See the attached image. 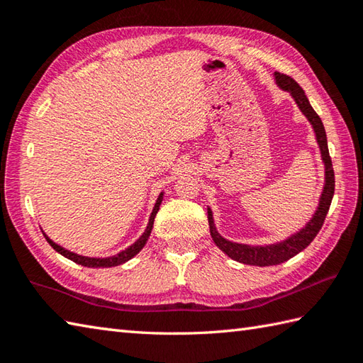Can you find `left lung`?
<instances>
[{"label":"left lung","instance_id":"1","mask_svg":"<svg viewBox=\"0 0 363 363\" xmlns=\"http://www.w3.org/2000/svg\"><path fill=\"white\" fill-rule=\"evenodd\" d=\"M274 81L277 84V87L285 90V91H289L291 98L295 99V103L298 104L299 111L304 113V117L309 120V123L313 128L315 138H317L318 148L321 152L323 164H325V187H323L317 211H315L313 217L307 221V225L303 229H299L298 233L290 235L289 238H285V240H282V242L264 245V246L237 243V242L228 240V238H225V237H221L218 234L217 228H215L211 207H207V220H209L211 235H212V240L215 242V245H217L223 252L228 254L230 259L240 262V264L256 265V267L279 265V264H282V262L291 259L293 256H296L298 252L307 248V246L311 245V242L320 233L323 223H325L330 201H333L334 187H335L333 160H330V156H329L326 130H325V126H323L321 118L318 117L317 112L313 111V107L311 106L309 99H307L304 90L298 86V82L295 79L290 78V76H287V74L276 72Z\"/></svg>","mask_w":363,"mask_h":363}]
</instances>
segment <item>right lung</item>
Wrapping results in <instances>:
<instances>
[{"label": "right lung", "mask_w": 363, "mask_h": 363, "mask_svg": "<svg viewBox=\"0 0 363 363\" xmlns=\"http://www.w3.org/2000/svg\"><path fill=\"white\" fill-rule=\"evenodd\" d=\"M162 199H164V191H160L157 201H156V204H154L152 212H151V215H150L148 226H146L145 233L140 235V238H138L137 242H134V243L130 245L129 248H126L125 251L115 254V256H111V257H87V256H81V254H76V252H73V251H68V250L62 248V246H60V245L54 243V242L51 240V238H50L48 235H46L45 233H43V235H45V238H46V242H48L54 250H56L59 254H62L64 257L76 262V264H78V265L89 267V268H109V267H117V265L125 264V262H128L129 259H133V257L135 256V254H138V252L142 251L145 243L148 242V238H150V235H151V230H152V225H154V218H156V213L159 212V207H160V204H162Z\"/></svg>", "instance_id": "obj_1"}]
</instances>
